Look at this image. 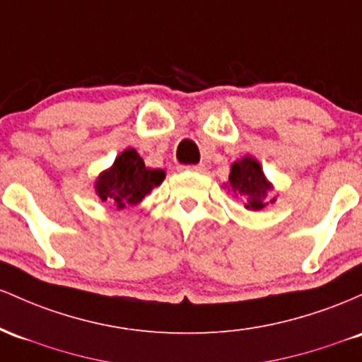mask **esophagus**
<instances>
[{
    "instance_id": "esophagus-1",
    "label": "esophagus",
    "mask_w": 362,
    "mask_h": 362,
    "mask_svg": "<svg viewBox=\"0 0 362 362\" xmlns=\"http://www.w3.org/2000/svg\"><path fill=\"white\" fill-rule=\"evenodd\" d=\"M181 170H194V173H205V164H197V165H181Z\"/></svg>"
}]
</instances>
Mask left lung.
Segmentation results:
<instances>
[{"label":"left lung","mask_w":362,"mask_h":362,"mask_svg":"<svg viewBox=\"0 0 362 362\" xmlns=\"http://www.w3.org/2000/svg\"><path fill=\"white\" fill-rule=\"evenodd\" d=\"M229 186L235 197L238 194L243 197V200L246 202V209L253 210V212H258V210L265 209L269 203H275V200H277L275 197L269 198V193L274 186L270 185L265 174H263L259 162L250 156L235 160L230 165Z\"/></svg>","instance_id":"8db88e82"}]
</instances>
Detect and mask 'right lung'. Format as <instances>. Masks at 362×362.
Returning <instances> with one entry per match:
<instances>
[{"mask_svg": "<svg viewBox=\"0 0 362 362\" xmlns=\"http://www.w3.org/2000/svg\"><path fill=\"white\" fill-rule=\"evenodd\" d=\"M164 177V170L148 169L135 148H127L116 157L111 168L99 174L95 193L103 202L124 209L140 203Z\"/></svg>", "mask_w": 362, "mask_h": 362, "instance_id": "right-lung-1", "label": "right lung"}]
</instances>
